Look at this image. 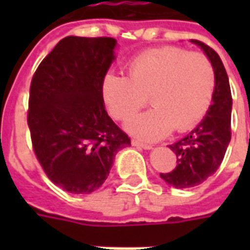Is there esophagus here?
<instances>
[{
	"label": "esophagus",
	"instance_id": "obj_1",
	"mask_svg": "<svg viewBox=\"0 0 250 250\" xmlns=\"http://www.w3.org/2000/svg\"><path fill=\"white\" fill-rule=\"evenodd\" d=\"M131 143H132V146L141 147V148H145V150H151V148H152L151 145H147V143H142V142L135 141V139H132V141H131Z\"/></svg>",
	"mask_w": 250,
	"mask_h": 250
}]
</instances>
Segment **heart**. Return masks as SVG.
Wrapping results in <instances>:
<instances>
[{
    "label": "heart",
    "instance_id": "obj_1",
    "mask_svg": "<svg viewBox=\"0 0 250 250\" xmlns=\"http://www.w3.org/2000/svg\"><path fill=\"white\" fill-rule=\"evenodd\" d=\"M215 91V71L209 57L179 46H159L134 57L127 76L104 77L102 95L111 116L130 119L147 103L152 108L127 123L132 135L157 141L171 130L186 132L209 111Z\"/></svg>",
    "mask_w": 250,
    "mask_h": 250
}]
</instances>
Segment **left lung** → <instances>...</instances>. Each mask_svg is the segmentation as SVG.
<instances>
[{"label": "left lung", "instance_id": "left-lung-1", "mask_svg": "<svg viewBox=\"0 0 250 250\" xmlns=\"http://www.w3.org/2000/svg\"><path fill=\"white\" fill-rule=\"evenodd\" d=\"M215 71V91L202 122L191 132L170 148L177 155V165L170 173H161V178L177 188H194L217 171L231 138V92L225 66L214 49L198 40Z\"/></svg>", "mask_w": 250, "mask_h": 250}]
</instances>
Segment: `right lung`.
I'll use <instances>...</instances> for the list:
<instances>
[{"instance_id":"add662e5","label":"right lung","mask_w":250,"mask_h":250,"mask_svg":"<svg viewBox=\"0 0 250 250\" xmlns=\"http://www.w3.org/2000/svg\"><path fill=\"white\" fill-rule=\"evenodd\" d=\"M112 37L68 36L32 77L28 125L46 177L72 194H89L107 179L128 135L104 107L102 84L115 59Z\"/></svg>"}]
</instances>
